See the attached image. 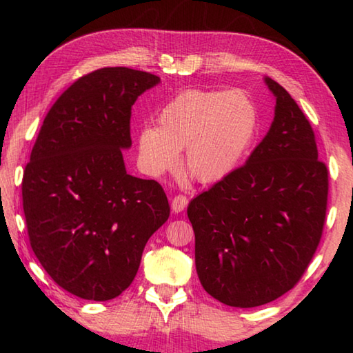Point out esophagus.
I'll use <instances>...</instances> for the list:
<instances>
[{
	"label": "esophagus",
	"instance_id": "esophagus-1",
	"mask_svg": "<svg viewBox=\"0 0 353 353\" xmlns=\"http://www.w3.org/2000/svg\"><path fill=\"white\" fill-rule=\"evenodd\" d=\"M187 204H188V199H187V196H183V194H177L171 199V208H172V212H176V213L182 212L183 208L187 207Z\"/></svg>",
	"mask_w": 353,
	"mask_h": 353
}]
</instances>
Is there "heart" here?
I'll return each instance as SVG.
<instances>
[{
    "label": "heart",
    "mask_w": 353,
    "mask_h": 353,
    "mask_svg": "<svg viewBox=\"0 0 353 353\" xmlns=\"http://www.w3.org/2000/svg\"><path fill=\"white\" fill-rule=\"evenodd\" d=\"M259 129V109L244 90L188 88L166 103L157 128L139 134L145 170L162 174L182 154L185 172L202 183L223 181L241 163Z\"/></svg>",
    "instance_id": "b5f03b06"
}]
</instances>
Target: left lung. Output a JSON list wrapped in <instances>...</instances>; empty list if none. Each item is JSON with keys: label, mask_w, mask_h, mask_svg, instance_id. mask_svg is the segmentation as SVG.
Listing matches in <instances>:
<instances>
[{"label": "left lung", "mask_w": 353, "mask_h": 353, "mask_svg": "<svg viewBox=\"0 0 353 353\" xmlns=\"http://www.w3.org/2000/svg\"><path fill=\"white\" fill-rule=\"evenodd\" d=\"M274 121L246 163L188 204L196 271L204 290L229 307L252 308L294 286L319 246L328 170L312 126L285 88Z\"/></svg>", "instance_id": "left-lung-1"}]
</instances>
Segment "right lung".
Instances as JSON below:
<instances>
[{
    "mask_svg": "<svg viewBox=\"0 0 353 353\" xmlns=\"http://www.w3.org/2000/svg\"><path fill=\"white\" fill-rule=\"evenodd\" d=\"M159 82L126 67L79 77L48 112L25 168L31 248L50 277L81 299L121 294L170 216L162 185L128 174L123 160L132 105Z\"/></svg>",
    "mask_w": 353,
    "mask_h": 353,
    "instance_id": "right-lung-1",
    "label": "right lung"
}]
</instances>
